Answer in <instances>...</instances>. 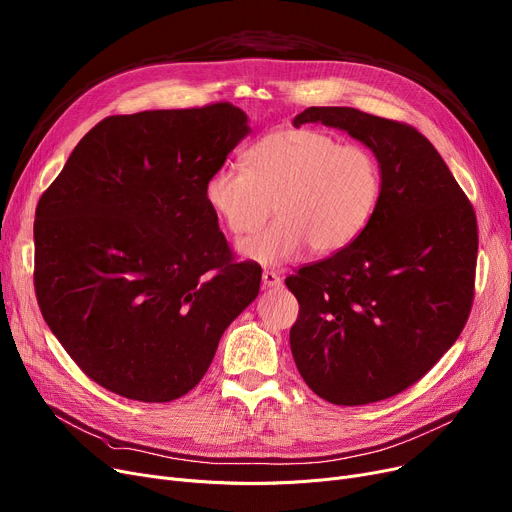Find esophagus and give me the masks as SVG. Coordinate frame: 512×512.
<instances>
[{"mask_svg": "<svg viewBox=\"0 0 512 512\" xmlns=\"http://www.w3.org/2000/svg\"><path fill=\"white\" fill-rule=\"evenodd\" d=\"M261 280H263V286L265 288H278L280 284H282V278L276 274V272H263V276H261Z\"/></svg>", "mask_w": 512, "mask_h": 512, "instance_id": "esophagus-1", "label": "esophagus"}]
</instances>
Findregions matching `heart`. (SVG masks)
Listing matches in <instances>:
<instances>
[{
  "label": "heart",
  "instance_id": "b5f03b06",
  "mask_svg": "<svg viewBox=\"0 0 512 512\" xmlns=\"http://www.w3.org/2000/svg\"><path fill=\"white\" fill-rule=\"evenodd\" d=\"M382 193L380 164L365 147L340 145L326 132L284 128L245 155V168L226 166L205 182V201L240 240L238 253L261 265H282L311 247L336 253L365 230Z\"/></svg>",
  "mask_w": 512,
  "mask_h": 512
}]
</instances>
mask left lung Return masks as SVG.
Wrapping results in <instances>:
<instances>
[{
    "label": "left lung",
    "mask_w": 512,
    "mask_h": 512,
    "mask_svg": "<svg viewBox=\"0 0 512 512\" xmlns=\"http://www.w3.org/2000/svg\"><path fill=\"white\" fill-rule=\"evenodd\" d=\"M351 134L378 159L365 230L286 278L301 311L290 351L305 384L342 407L390 398L432 369L465 328L477 263L475 211L421 132L353 107H307L292 124Z\"/></svg>",
    "instance_id": "obj_1"
}]
</instances>
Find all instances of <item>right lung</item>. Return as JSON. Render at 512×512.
<instances>
[{"mask_svg": "<svg viewBox=\"0 0 512 512\" xmlns=\"http://www.w3.org/2000/svg\"><path fill=\"white\" fill-rule=\"evenodd\" d=\"M251 132L232 103L110 116L37 205L35 290L49 330L93 382L170 402L209 369L259 294L234 263L207 178Z\"/></svg>", "mask_w": 512, "mask_h": 512, "instance_id": "add662e5", "label": "right lung"}]
</instances>
